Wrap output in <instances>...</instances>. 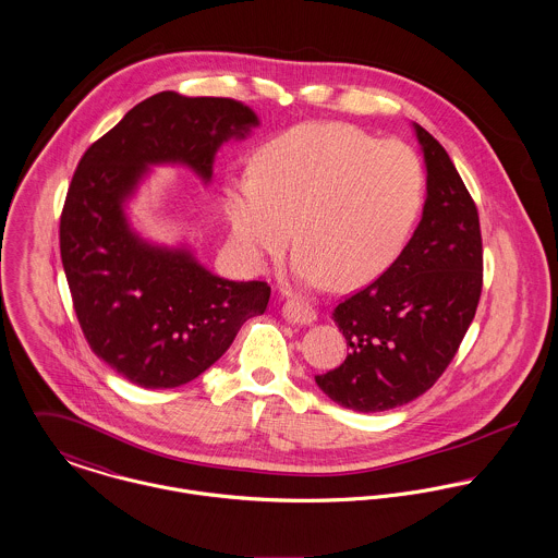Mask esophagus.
<instances>
[{
	"mask_svg": "<svg viewBox=\"0 0 558 558\" xmlns=\"http://www.w3.org/2000/svg\"><path fill=\"white\" fill-rule=\"evenodd\" d=\"M282 314L293 325H312L316 320V312L305 301H287L282 307Z\"/></svg>",
	"mask_w": 558,
	"mask_h": 558,
	"instance_id": "obj_1",
	"label": "esophagus"
}]
</instances>
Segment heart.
I'll list each match as a JSON object with an SVG mask.
<instances>
[{
    "label": "heart",
    "mask_w": 558,
    "mask_h": 558,
    "mask_svg": "<svg viewBox=\"0 0 558 558\" xmlns=\"http://www.w3.org/2000/svg\"><path fill=\"white\" fill-rule=\"evenodd\" d=\"M425 199V170L412 148L378 142L342 123H307L269 140L253 175L227 191V218L257 263L282 255L298 225L295 278L363 287L401 255Z\"/></svg>",
    "instance_id": "1"
}]
</instances>
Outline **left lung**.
<instances>
[{"instance_id": "obj_1", "label": "left lung", "mask_w": 558, "mask_h": 558, "mask_svg": "<svg viewBox=\"0 0 558 558\" xmlns=\"http://www.w3.org/2000/svg\"><path fill=\"white\" fill-rule=\"evenodd\" d=\"M427 168L414 235L385 274L333 310L350 348L318 388L354 412H385L435 385L463 342L482 293V235L470 191L429 131L412 123Z\"/></svg>"}]
</instances>
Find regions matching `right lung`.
<instances>
[{
    "label": "right lung",
    "mask_w": 558,
    "mask_h": 558,
    "mask_svg": "<svg viewBox=\"0 0 558 558\" xmlns=\"http://www.w3.org/2000/svg\"><path fill=\"white\" fill-rule=\"evenodd\" d=\"M258 128L227 97L157 93L88 146L61 213V260L90 350L142 388L195 380L240 327L265 312V282L225 280L189 246L144 240L128 204L153 166H184L208 184L218 148Z\"/></svg>",
    "instance_id": "add662e5"
}]
</instances>
